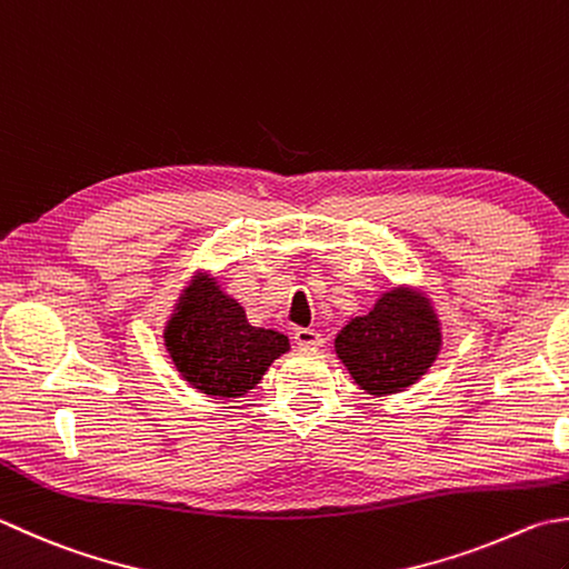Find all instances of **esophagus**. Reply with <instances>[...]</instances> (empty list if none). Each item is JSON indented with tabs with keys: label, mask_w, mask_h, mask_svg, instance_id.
<instances>
[{
	"label": "esophagus",
	"mask_w": 569,
	"mask_h": 569,
	"mask_svg": "<svg viewBox=\"0 0 569 569\" xmlns=\"http://www.w3.org/2000/svg\"><path fill=\"white\" fill-rule=\"evenodd\" d=\"M293 340H296L298 348H303V350H316L322 345V336L313 328H298L293 332Z\"/></svg>",
	"instance_id": "34e87169"
}]
</instances>
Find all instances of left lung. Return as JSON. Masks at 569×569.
<instances>
[{
    "instance_id": "8db88e82",
    "label": "left lung",
    "mask_w": 569,
    "mask_h": 569,
    "mask_svg": "<svg viewBox=\"0 0 569 569\" xmlns=\"http://www.w3.org/2000/svg\"><path fill=\"white\" fill-rule=\"evenodd\" d=\"M439 320L425 298L395 288L336 338L338 358L370 395L402 392L437 360Z\"/></svg>"
}]
</instances>
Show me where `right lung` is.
<instances>
[{
    "instance_id": "add662e5",
    "label": "right lung",
    "mask_w": 569,
    "mask_h": 569,
    "mask_svg": "<svg viewBox=\"0 0 569 569\" xmlns=\"http://www.w3.org/2000/svg\"><path fill=\"white\" fill-rule=\"evenodd\" d=\"M164 345L184 380L209 397H241L288 350L283 332L253 328L237 300L197 278L177 303Z\"/></svg>"
}]
</instances>
